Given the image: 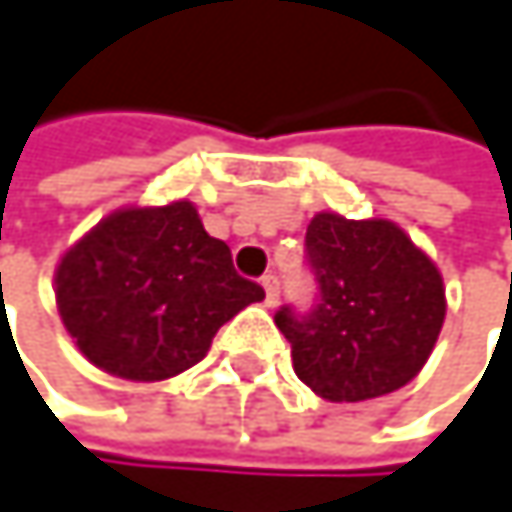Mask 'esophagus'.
<instances>
[{
	"instance_id": "obj_1",
	"label": "esophagus",
	"mask_w": 512,
	"mask_h": 512,
	"mask_svg": "<svg viewBox=\"0 0 512 512\" xmlns=\"http://www.w3.org/2000/svg\"><path fill=\"white\" fill-rule=\"evenodd\" d=\"M261 285H264V291H267V306H276V303H279V276H276V273H267V276L261 279Z\"/></svg>"
}]
</instances>
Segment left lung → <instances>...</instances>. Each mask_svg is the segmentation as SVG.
<instances>
[{"mask_svg": "<svg viewBox=\"0 0 512 512\" xmlns=\"http://www.w3.org/2000/svg\"><path fill=\"white\" fill-rule=\"evenodd\" d=\"M315 303L282 306L276 327L294 373L324 400H367L407 385L443 327V279L391 221L321 212L306 227Z\"/></svg>", "mask_w": 512, "mask_h": 512, "instance_id": "1", "label": "left lung"}]
</instances>
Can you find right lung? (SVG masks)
I'll return each mask as SVG.
<instances>
[{
    "label": "right lung",
    "mask_w": 512,
    "mask_h": 512,
    "mask_svg": "<svg viewBox=\"0 0 512 512\" xmlns=\"http://www.w3.org/2000/svg\"><path fill=\"white\" fill-rule=\"evenodd\" d=\"M264 288L233 270L227 242L178 200L96 224L57 267V306L87 361L154 382L206 358L218 327Z\"/></svg>",
    "instance_id": "add662e5"
}]
</instances>
